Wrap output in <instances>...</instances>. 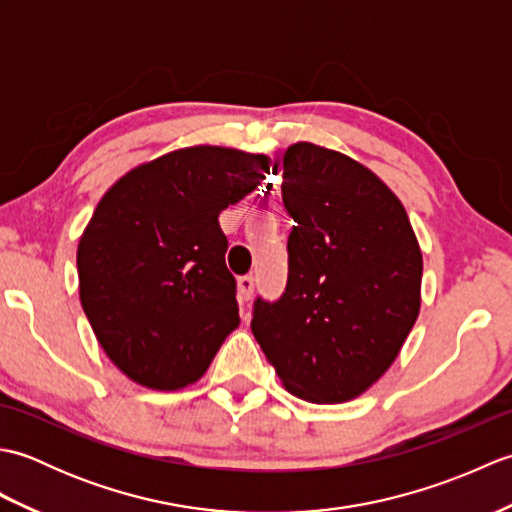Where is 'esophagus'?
I'll use <instances>...</instances> for the list:
<instances>
[{"mask_svg": "<svg viewBox=\"0 0 512 512\" xmlns=\"http://www.w3.org/2000/svg\"><path fill=\"white\" fill-rule=\"evenodd\" d=\"M237 288H239V301L246 303L253 297V290H255V277L253 275H242L237 279Z\"/></svg>", "mask_w": 512, "mask_h": 512, "instance_id": "34e87169", "label": "esophagus"}]
</instances>
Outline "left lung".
Instances as JSON below:
<instances>
[{
    "instance_id": "1",
    "label": "left lung",
    "mask_w": 512,
    "mask_h": 512,
    "mask_svg": "<svg viewBox=\"0 0 512 512\" xmlns=\"http://www.w3.org/2000/svg\"><path fill=\"white\" fill-rule=\"evenodd\" d=\"M281 198L295 220L286 290L255 299L250 330L290 394L352 400L387 372L418 319V239L383 180L319 145L288 147Z\"/></svg>"
}]
</instances>
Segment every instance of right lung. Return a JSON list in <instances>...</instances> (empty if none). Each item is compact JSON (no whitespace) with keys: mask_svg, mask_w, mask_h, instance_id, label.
I'll return each instance as SVG.
<instances>
[{"mask_svg":"<svg viewBox=\"0 0 512 512\" xmlns=\"http://www.w3.org/2000/svg\"><path fill=\"white\" fill-rule=\"evenodd\" d=\"M270 173L262 154L187 147L103 195L76 250L79 295L110 361L134 383H195L239 325L217 217Z\"/></svg>","mask_w":512,"mask_h":512,"instance_id":"1","label":"right lung"}]
</instances>
